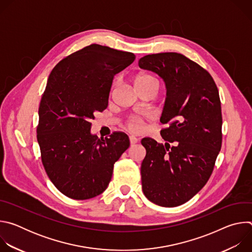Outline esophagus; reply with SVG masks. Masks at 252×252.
Instances as JSON below:
<instances>
[{
	"instance_id": "1",
	"label": "esophagus",
	"mask_w": 252,
	"mask_h": 252,
	"mask_svg": "<svg viewBox=\"0 0 252 252\" xmlns=\"http://www.w3.org/2000/svg\"><path fill=\"white\" fill-rule=\"evenodd\" d=\"M137 138L136 137H134V136H132V135H130L129 136V142H130V145H134V143H136L137 142Z\"/></svg>"
}]
</instances>
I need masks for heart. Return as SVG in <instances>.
<instances>
[{
    "label": "heart",
    "instance_id": "1",
    "mask_svg": "<svg viewBox=\"0 0 252 252\" xmlns=\"http://www.w3.org/2000/svg\"><path fill=\"white\" fill-rule=\"evenodd\" d=\"M134 86L137 91L146 89L148 87H155L158 89V80L150 74H139L134 79ZM146 121V117L140 115H134L126 122V128L131 132H139L142 129V125Z\"/></svg>",
    "mask_w": 252,
    "mask_h": 252
}]
</instances>
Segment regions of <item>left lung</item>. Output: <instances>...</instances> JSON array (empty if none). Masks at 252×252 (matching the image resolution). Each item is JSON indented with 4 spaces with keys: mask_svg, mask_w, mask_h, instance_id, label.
Wrapping results in <instances>:
<instances>
[{
    "mask_svg": "<svg viewBox=\"0 0 252 252\" xmlns=\"http://www.w3.org/2000/svg\"><path fill=\"white\" fill-rule=\"evenodd\" d=\"M138 65L163 80L166 97L160 123L168 124L160 130L164 146L141 139L147 151L140 167L142 191L159 206H178L205 186L220 152L219 90L207 70L182 54L148 55Z\"/></svg>",
    "mask_w": 252,
    "mask_h": 252,
    "instance_id": "left-lung-1",
    "label": "left lung"
}]
</instances>
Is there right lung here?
Returning <instances> with one entry per match:
<instances>
[{"label": "right lung", "mask_w": 252, "mask_h": 252, "mask_svg": "<svg viewBox=\"0 0 252 252\" xmlns=\"http://www.w3.org/2000/svg\"><path fill=\"white\" fill-rule=\"evenodd\" d=\"M134 59L132 53L93 44L62 60L48 79L37 138L49 178L69 198L102 193L115 162L129 147L124 132L104 138L93 134L91 120L106 109L115 75Z\"/></svg>", "instance_id": "add662e5"}]
</instances>
